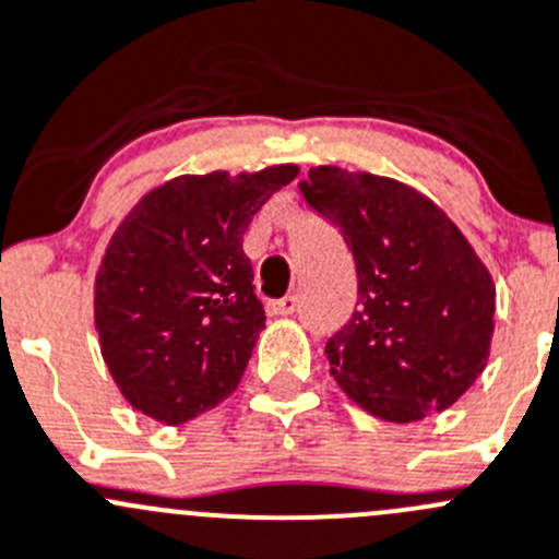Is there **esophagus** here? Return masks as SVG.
<instances>
[{"mask_svg": "<svg viewBox=\"0 0 559 559\" xmlns=\"http://www.w3.org/2000/svg\"><path fill=\"white\" fill-rule=\"evenodd\" d=\"M267 308L273 313H278V317H289V313H295L297 308H300V300H297L295 295H289V297H284V300H273Z\"/></svg>", "mask_w": 559, "mask_h": 559, "instance_id": "1", "label": "esophagus"}]
</instances>
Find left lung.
Returning a JSON list of instances; mask_svg holds the SVG:
<instances>
[{"instance_id": "obj_1", "label": "left lung", "mask_w": 559, "mask_h": 559, "mask_svg": "<svg viewBox=\"0 0 559 559\" xmlns=\"http://www.w3.org/2000/svg\"><path fill=\"white\" fill-rule=\"evenodd\" d=\"M300 193L357 270V308L324 344L333 377L390 424L448 409L489 360V270L435 202L388 177L319 166Z\"/></svg>"}]
</instances>
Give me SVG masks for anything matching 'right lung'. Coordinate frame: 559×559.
<instances>
[{"instance_id":"add662e5","label":"right lung","mask_w":559,"mask_h":559,"mask_svg":"<svg viewBox=\"0 0 559 559\" xmlns=\"http://www.w3.org/2000/svg\"><path fill=\"white\" fill-rule=\"evenodd\" d=\"M297 166L175 177L114 231L95 278V328L130 406L180 426L240 384L259 330L242 235Z\"/></svg>"}]
</instances>
